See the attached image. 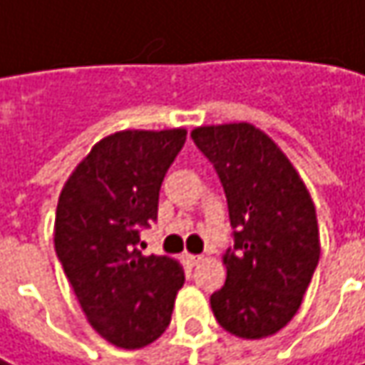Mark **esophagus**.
I'll return each instance as SVG.
<instances>
[{
  "label": "esophagus",
  "mask_w": 365,
  "mask_h": 365,
  "mask_svg": "<svg viewBox=\"0 0 365 365\" xmlns=\"http://www.w3.org/2000/svg\"><path fill=\"white\" fill-rule=\"evenodd\" d=\"M185 258H187V262H190V264H194V267H196V264H200V262L204 260V256H196V254H185Z\"/></svg>",
  "instance_id": "esophagus-1"
}]
</instances>
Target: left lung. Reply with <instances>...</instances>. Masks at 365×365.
Wrapping results in <instances>:
<instances>
[{"label":"left lung","mask_w":365,"mask_h":365,"mask_svg":"<svg viewBox=\"0 0 365 365\" xmlns=\"http://www.w3.org/2000/svg\"><path fill=\"white\" fill-rule=\"evenodd\" d=\"M192 140L223 183L233 227L212 314L235 336H270L299 310L320 258L310 192L287 155L252 123L200 125Z\"/></svg>","instance_id":"obj_1"}]
</instances>
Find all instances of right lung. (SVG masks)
Returning <instances> with one entry per match:
<instances>
[{
  "mask_svg": "<svg viewBox=\"0 0 365 365\" xmlns=\"http://www.w3.org/2000/svg\"><path fill=\"white\" fill-rule=\"evenodd\" d=\"M183 142V128L115 132L91 148L59 194L57 258L91 327L121 349L161 336L185 279L178 260L138 250Z\"/></svg>",
  "mask_w": 365,
  "mask_h": 365,
  "instance_id": "right-lung-1",
  "label": "right lung"
}]
</instances>
